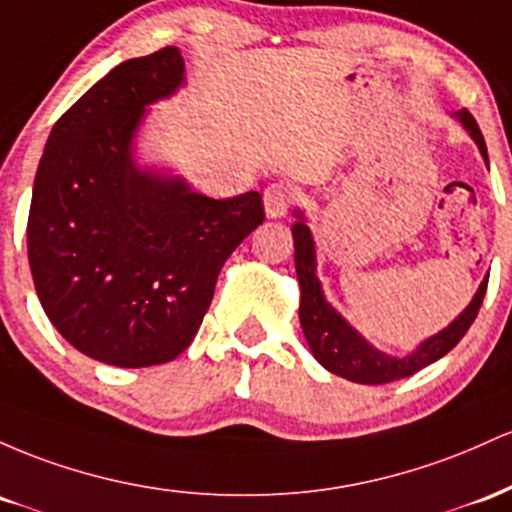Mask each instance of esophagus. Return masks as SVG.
I'll return each mask as SVG.
<instances>
[{"label":"esophagus","instance_id":"esophagus-1","mask_svg":"<svg viewBox=\"0 0 512 512\" xmlns=\"http://www.w3.org/2000/svg\"><path fill=\"white\" fill-rule=\"evenodd\" d=\"M295 188L290 186V183L285 181H278V183H271V186L266 188V193H263V205H266V215L268 217H283L287 210H290V205L295 203Z\"/></svg>","mask_w":512,"mask_h":512}]
</instances>
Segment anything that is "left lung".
Wrapping results in <instances>:
<instances>
[{
  "label": "left lung",
  "mask_w": 512,
  "mask_h": 512,
  "mask_svg": "<svg viewBox=\"0 0 512 512\" xmlns=\"http://www.w3.org/2000/svg\"><path fill=\"white\" fill-rule=\"evenodd\" d=\"M457 120L464 125V130L472 135V140L479 145L481 157L486 159V142L481 135L479 125L472 113L464 108L457 113ZM292 237H295V268H297V280H300V324L307 338L309 348H312L314 358L319 360L326 370L333 372L338 377H346L350 382L358 384H387L401 377L416 375L418 370L440 360L442 355L450 353L452 348L462 341L464 333L469 331V326L474 324L476 314H479L481 302H484L488 278L479 285V292L474 295V300L469 302V307L464 309L459 317L452 321L447 329H442L435 336H430L428 341H423L421 346L413 350L406 358H394V355L380 353L377 348H372L370 343L360 336L353 326L348 324L336 309L326 302L324 292H321V283L317 278V256H314V239L309 227L304 225L302 212H297V222L292 225Z\"/></svg>",
  "instance_id": "8db88e82"
}]
</instances>
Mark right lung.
Wrapping results in <instances>:
<instances>
[{"mask_svg":"<svg viewBox=\"0 0 512 512\" xmlns=\"http://www.w3.org/2000/svg\"><path fill=\"white\" fill-rule=\"evenodd\" d=\"M181 84L174 45L120 62L62 113L40 157L26 227L33 283L62 338L99 363L181 355L229 254L266 217L261 193L215 200L135 164L145 106Z\"/></svg>","mask_w":512,"mask_h":512,"instance_id":"1","label":"right lung"}]
</instances>
